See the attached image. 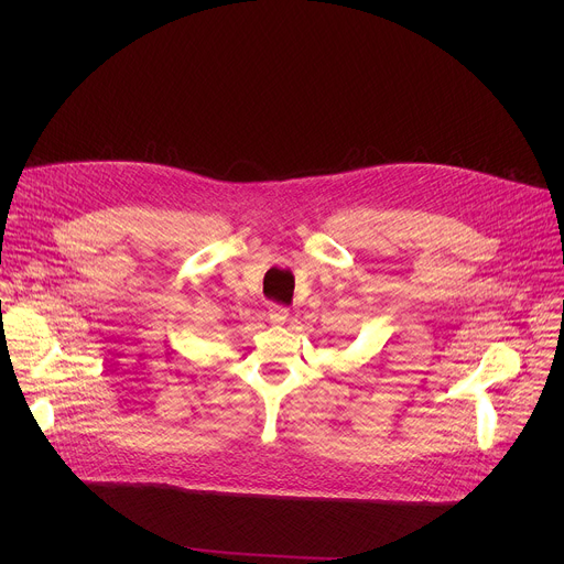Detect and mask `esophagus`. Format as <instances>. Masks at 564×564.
Wrapping results in <instances>:
<instances>
[{
  "label": "esophagus",
  "instance_id": "obj_1",
  "mask_svg": "<svg viewBox=\"0 0 564 564\" xmlns=\"http://www.w3.org/2000/svg\"><path fill=\"white\" fill-rule=\"evenodd\" d=\"M270 321L274 326H283L285 321L290 318V312H288V307H283V305H270Z\"/></svg>",
  "mask_w": 564,
  "mask_h": 564
}]
</instances>
